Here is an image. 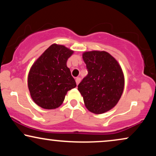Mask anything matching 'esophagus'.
<instances>
[{"label": "esophagus", "instance_id": "1", "mask_svg": "<svg viewBox=\"0 0 156 156\" xmlns=\"http://www.w3.org/2000/svg\"><path fill=\"white\" fill-rule=\"evenodd\" d=\"M76 82L77 86H78V85L79 84V83L80 82V78H79V77H77L76 78Z\"/></svg>", "mask_w": 156, "mask_h": 156}]
</instances>
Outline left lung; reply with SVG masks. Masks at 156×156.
I'll return each instance as SVG.
<instances>
[{"mask_svg":"<svg viewBox=\"0 0 156 156\" xmlns=\"http://www.w3.org/2000/svg\"><path fill=\"white\" fill-rule=\"evenodd\" d=\"M88 75L78 86L88 111L100 114L111 110L121 98L125 77L121 66L105 51L83 53Z\"/></svg>","mask_w":156,"mask_h":156,"instance_id":"obj_1","label":"left lung"}]
</instances>
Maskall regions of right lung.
Segmentation results:
<instances>
[{
    "label": "right lung",
    "instance_id": "1",
    "mask_svg": "<svg viewBox=\"0 0 156 156\" xmlns=\"http://www.w3.org/2000/svg\"><path fill=\"white\" fill-rule=\"evenodd\" d=\"M73 51L64 45L53 44L31 67L28 88L35 104L45 109H54L63 102L68 90L76 83L67 66Z\"/></svg>",
    "mask_w": 156,
    "mask_h": 156
}]
</instances>
